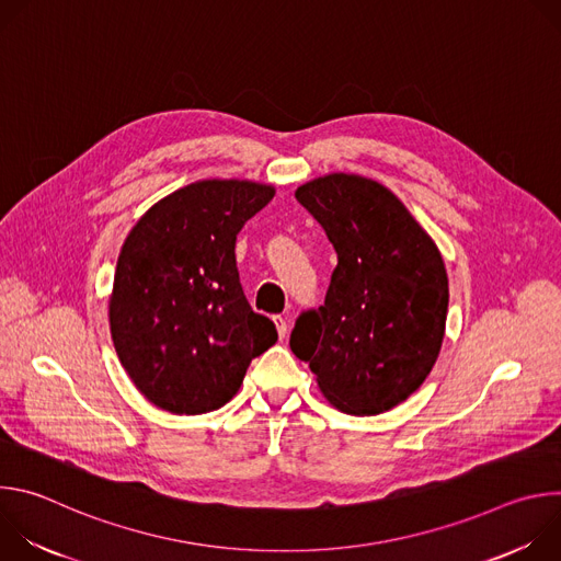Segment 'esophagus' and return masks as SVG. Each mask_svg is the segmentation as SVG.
<instances>
[{
  "mask_svg": "<svg viewBox=\"0 0 561 561\" xmlns=\"http://www.w3.org/2000/svg\"><path fill=\"white\" fill-rule=\"evenodd\" d=\"M273 322H275L277 335H279V337H286V333H288V322H286V317H284V314H275V317H273Z\"/></svg>",
  "mask_w": 561,
  "mask_h": 561,
  "instance_id": "esophagus-1",
  "label": "esophagus"
}]
</instances>
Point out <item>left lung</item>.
Here are the masks:
<instances>
[{
  "label": "left lung",
  "instance_id": "obj_1",
  "mask_svg": "<svg viewBox=\"0 0 561 561\" xmlns=\"http://www.w3.org/2000/svg\"><path fill=\"white\" fill-rule=\"evenodd\" d=\"M297 202L337 251L324 306L304 312L290 351L346 415H379L431 375L446 333L448 275L433 237L390 188L357 173L301 184Z\"/></svg>",
  "mask_w": 561,
  "mask_h": 561
}]
</instances>
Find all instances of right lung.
Instances as JSON below:
<instances>
[{"mask_svg": "<svg viewBox=\"0 0 561 561\" xmlns=\"http://www.w3.org/2000/svg\"><path fill=\"white\" fill-rule=\"evenodd\" d=\"M275 197L253 180H199L154 202L117 257L108 324L119 364L157 409L199 415L237 394L277 342L239 284L234 239Z\"/></svg>", "mask_w": 561, "mask_h": 561, "instance_id": "1", "label": "right lung"}]
</instances>
